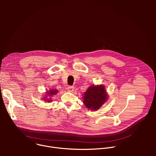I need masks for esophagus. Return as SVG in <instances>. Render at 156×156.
<instances>
[{
    "mask_svg": "<svg viewBox=\"0 0 156 156\" xmlns=\"http://www.w3.org/2000/svg\"><path fill=\"white\" fill-rule=\"evenodd\" d=\"M67 90L69 92H73V90H74V87L72 86H69L67 88Z\"/></svg>",
    "mask_w": 156,
    "mask_h": 156,
    "instance_id": "34e87169",
    "label": "esophagus"
}]
</instances>
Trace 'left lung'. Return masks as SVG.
Listing matches in <instances>:
<instances>
[{"label": "left lung", "instance_id": "8db88e82", "mask_svg": "<svg viewBox=\"0 0 156 156\" xmlns=\"http://www.w3.org/2000/svg\"><path fill=\"white\" fill-rule=\"evenodd\" d=\"M107 98L104 86H91L84 93L83 103L88 108L96 110L104 104Z\"/></svg>", "mask_w": 156, "mask_h": 156}]
</instances>
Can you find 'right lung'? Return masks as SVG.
Instances as JSON below:
<instances>
[{
  "instance_id": "obj_1",
  "label": "right lung",
  "mask_w": 156,
  "mask_h": 156,
  "mask_svg": "<svg viewBox=\"0 0 156 156\" xmlns=\"http://www.w3.org/2000/svg\"><path fill=\"white\" fill-rule=\"evenodd\" d=\"M57 90H52V89H51L50 90H49L48 91H47V93H48V94H46L47 95H46V96H53V95H55V94H57ZM45 98V100L46 101H48V102H50V101H51L52 100L51 99H49H49H48V98Z\"/></svg>"
}]
</instances>
